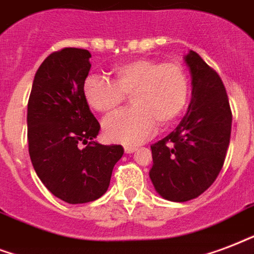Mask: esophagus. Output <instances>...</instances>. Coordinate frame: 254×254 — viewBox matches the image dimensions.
<instances>
[{"label":"esophagus","instance_id":"1","mask_svg":"<svg viewBox=\"0 0 254 254\" xmlns=\"http://www.w3.org/2000/svg\"><path fill=\"white\" fill-rule=\"evenodd\" d=\"M135 150H137L135 146H125V153H127V154H130V153L135 152Z\"/></svg>","mask_w":254,"mask_h":254}]
</instances>
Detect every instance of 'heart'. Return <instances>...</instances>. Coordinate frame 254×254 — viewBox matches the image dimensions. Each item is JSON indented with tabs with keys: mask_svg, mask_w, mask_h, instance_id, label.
Wrapping results in <instances>:
<instances>
[{
	"mask_svg": "<svg viewBox=\"0 0 254 254\" xmlns=\"http://www.w3.org/2000/svg\"><path fill=\"white\" fill-rule=\"evenodd\" d=\"M114 81L88 75L82 92L89 106L102 114L119 109L131 96L133 109L124 110L104 123L109 141L138 145L156 131L180 119L189 98V77L176 61L133 58L113 67Z\"/></svg>",
	"mask_w": 254,
	"mask_h": 254,
	"instance_id": "b5f03b06",
	"label": "heart"
}]
</instances>
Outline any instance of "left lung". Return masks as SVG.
Segmentation results:
<instances>
[{
	"label": "left lung",
	"instance_id": "left-lung-1",
	"mask_svg": "<svg viewBox=\"0 0 254 254\" xmlns=\"http://www.w3.org/2000/svg\"><path fill=\"white\" fill-rule=\"evenodd\" d=\"M185 63L191 74L188 113L170 134L150 146L149 177L158 194L174 202L196 198L216 181L232 130V110L220 75L193 50Z\"/></svg>",
	"mask_w": 254,
	"mask_h": 254
}]
</instances>
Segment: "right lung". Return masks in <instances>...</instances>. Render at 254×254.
<instances>
[{
    "label": "right lung",
    "mask_w": 254,
    "mask_h": 254,
    "mask_svg": "<svg viewBox=\"0 0 254 254\" xmlns=\"http://www.w3.org/2000/svg\"><path fill=\"white\" fill-rule=\"evenodd\" d=\"M90 57L88 50L77 48L49 54L34 75L28 102L33 168L48 190L67 204L100 198L124 154L121 145L94 140L100 124L82 92Z\"/></svg>",
    "instance_id": "right-lung-1"
}]
</instances>
